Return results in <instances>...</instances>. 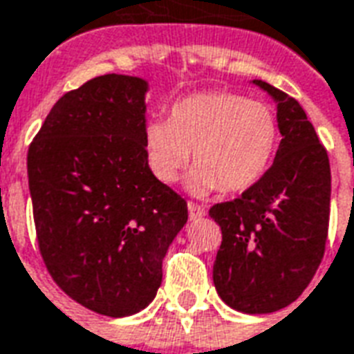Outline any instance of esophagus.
I'll return each mask as SVG.
<instances>
[{
    "mask_svg": "<svg viewBox=\"0 0 354 354\" xmlns=\"http://www.w3.org/2000/svg\"><path fill=\"white\" fill-rule=\"evenodd\" d=\"M207 209L202 207V205H196V203H188V216L190 221H200L202 216H205Z\"/></svg>",
    "mask_w": 354,
    "mask_h": 354,
    "instance_id": "1",
    "label": "esophagus"
}]
</instances>
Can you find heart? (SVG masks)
I'll return each instance as SVG.
<instances>
[{"label":"heart","instance_id":"1","mask_svg":"<svg viewBox=\"0 0 354 354\" xmlns=\"http://www.w3.org/2000/svg\"><path fill=\"white\" fill-rule=\"evenodd\" d=\"M279 138L270 105L234 92H200L174 103L169 120L145 128L143 147L149 169L174 185L192 162L188 190L205 196L221 188L241 192L257 185L272 164Z\"/></svg>","mask_w":354,"mask_h":354}]
</instances>
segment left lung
I'll return each instance as SVG.
<instances>
[{
  "mask_svg": "<svg viewBox=\"0 0 354 354\" xmlns=\"http://www.w3.org/2000/svg\"><path fill=\"white\" fill-rule=\"evenodd\" d=\"M252 84L277 105L281 143L272 167L234 202L209 215L223 230L213 283L226 306L273 313L300 296L324 254L330 216V164L313 124L294 97L264 81Z\"/></svg>",
  "mask_w": 354,
  "mask_h": 354,
  "instance_id": "8db88e82",
  "label": "left lung"
}]
</instances>
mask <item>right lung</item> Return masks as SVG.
Instances as JSON below:
<instances>
[{
  "instance_id": "right-lung-1",
  "label": "right lung",
  "mask_w": 354,
  "mask_h": 354,
  "mask_svg": "<svg viewBox=\"0 0 354 354\" xmlns=\"http://www.w3.org/2000/svg\"><path fill=\"white\" fill-rule=\"evenodd\" d=\"M149 82L102 75L54 103L28 151L41 257L56 285L107 317L145 309L187 202L149 169Z\"/></svg>"
}]
</instances>
